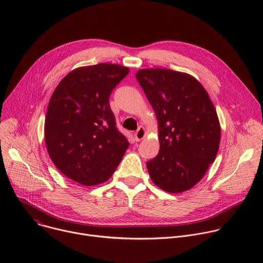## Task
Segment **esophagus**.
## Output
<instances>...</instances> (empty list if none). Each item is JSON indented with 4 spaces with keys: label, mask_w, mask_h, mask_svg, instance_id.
I'll return each mask as SVG.
<instances>
[{
    "label": "esophagus",
    "mask_w": 263,
    "mask_h": 263,
    "mask_svg": "<svg viewBox=\"0 0 263 263\" xmlns=\"http://www.w3.org/2000/svg\"><path fill=\"white\" fill-rule=\"evenodd\" d=\"M145 135H146V133H145V129H144L143 127H139V128H138V130L134 133V137H135V139H136L137 141H139V140L143 139V138L145 137Z\"/></svg>",
    "instance_id": "34e87169"
}]
</instances>
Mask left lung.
I'll return each instance as SVG.
<instances>
[{
	"mask_svg": "<svg viewBox=\"0 0 263 263\" xmlns=\"http://www.w3.org/2000/svg\"><path fill=\"white\" fill-rule=\"evenodd\" d=\"M158 121V155L146 162L159 189L180 194L194 187L215 160L220 125L208 92L191 74L168 68L136 72Z\"/></svg>",
	"mask_w": 263,
	"mask_h": 263,
	"instance_id": "8db88e82",
	"label": "left lung"
}]
</instances>
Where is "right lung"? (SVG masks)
Masks as SVG:
<instances>
[{
	"mask_svg": "<svg viewBox=\"0 0 263 263\" xmlns=\"http://www.w3.org/2000/svg\"><path fill=\"white\" fill-rule=\"evenodd\" d=\"M120 64L74 68L55 88L47 110L50 158L67 178L85 186L110 179L129 142L118 130L109 97L129 73Z\"/></svg>",
	"mask_w": 263,
	"mask_h": 263,
	"instance_id": "add662e5",
	"label": "right lung"
}]
</instances>
